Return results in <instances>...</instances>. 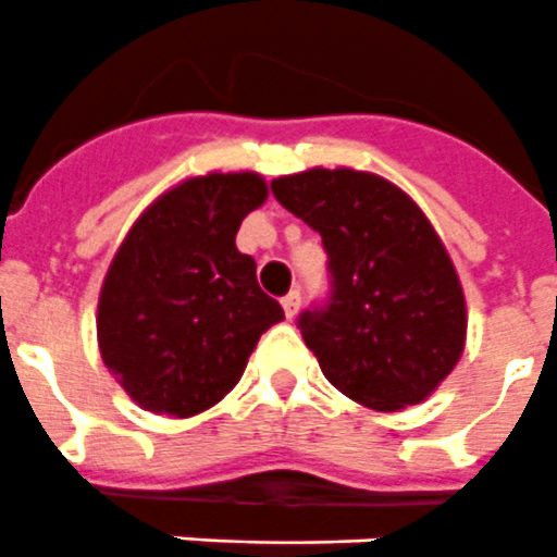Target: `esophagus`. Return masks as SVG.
<instances>
[{"mask_svg": "<svg viewBox=\"0 0 557 557\" xmlns=\"http://www.w3.org/2000/svg\"><path fill=\"white\" fill-rule=\"evenodd\" d=\"M300 302H302L300 288H292V292H288L286 297H283V311H286L288 320H292V317L297 314V311H300Z\"/></svg>", "mask_w": 557, "mask_h": 557, "instance_id": "obj_1", "label": "esophagus"}]
</instances>
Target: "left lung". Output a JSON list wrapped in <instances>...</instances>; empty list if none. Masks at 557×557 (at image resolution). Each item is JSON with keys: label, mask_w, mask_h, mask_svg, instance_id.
<instances>
[{"label": "left lung", "mask_w": 557, "mask_h": 557, "mask_svg": "<svg viewBox=\"0 0 557 557\" xmlns=\"http://www.w3.org/2000/svg\"><path fill=\"white\" fill-rule=\"evenodd\" d=\"M271 191L329 255V294L297 317L325 380L376 410L422 401L459 362L467 331L459 277L422 209L354 170L277 177Z\"/></svg>", "instance_id": "8db88e82"}]
</instances>
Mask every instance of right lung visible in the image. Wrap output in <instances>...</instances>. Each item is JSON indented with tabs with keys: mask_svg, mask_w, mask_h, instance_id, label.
<instances>
[{
	"mask_svg": "<svg viewBox=\"0 0 557 557\" xmlns=\"http://www.w3.org/2000/svg\"><path fill=\"white\" fill-rule=\"evenodd\" d=\"M263 200V177L251 172L191 177L121 243L98 300V345L141 408L181 419L212 408L237 385L260 334L286 317L235 246Z\"/></svg>",
	"mask_w": 557,
	"mask_h": 557,
	"instance_id": "obj_1",
	"label": "right lung"
}]
</instances>
